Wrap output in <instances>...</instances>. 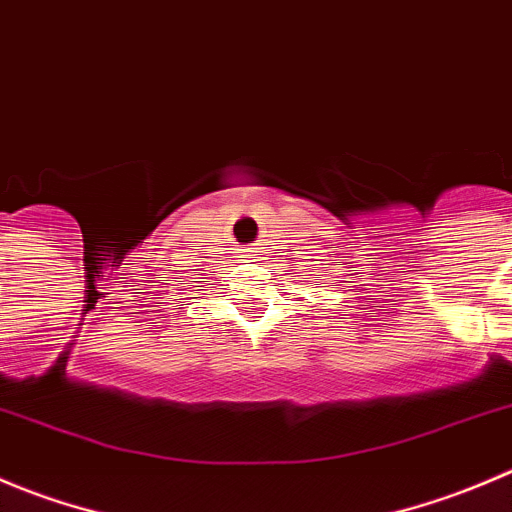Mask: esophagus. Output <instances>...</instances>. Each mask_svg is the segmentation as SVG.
<instances>
[{"label":"esophagus","mask_w":512,"mask_h":512,"mask_svg":"<svg viewBox=\"0 0 512 512\" xmlns=\"http://www.w3.org/2000/svg\"><path fill=\"white\" fill-rule=\"evenodd\" d=\"M251 254H249V249H241V258H249Z\"/></svg>","instance_id":"34e87169"}]
</instances>
